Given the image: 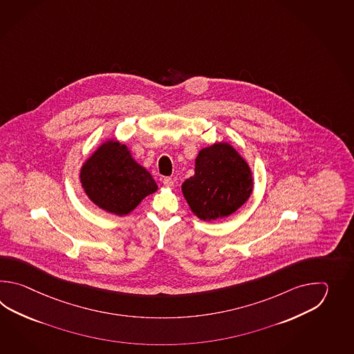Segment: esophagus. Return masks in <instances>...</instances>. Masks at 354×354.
<instances>
[{"label": "esophagus", "instance_id": "esophagus-1", "mask_svg": "<svg viewBox=\"0 0 354 354\" xmlns=\"http://www.w3.org/2000/svg\"><path fill=\"white\" fill-rule=\"evenodd\" d=\"M163 185H165V187L172 188L174 187V180H172L171 177H166V178L163 180Z\"/></svg>", "mask_w": 354, "mask_h": 354}]
</instances>
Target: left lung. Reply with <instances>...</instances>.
<instances>
[{
    "label": "left lung",
    "instance_id": "left-lung-1",
    "mask_svg": "<svg viewBox=\"0 0 354 354\" xmlns=\"http://www.w3.org/2000/svg\"><path fill=\"white\" fill-rule=\"evenodd\" d=\"M253 187L248 162L232 144L218 142L198 151L195 174L182 183L180 189L197 218L215 221L241 209Z\"/></svg>",
    "mask_w": 354,
    "mask_h": 354
}]
</instances>
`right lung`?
I'll return each mask as SVG.
<instances>
[{
	"label": "right lung",
	"mask_w": 354,
	"mask_h": 354,
	"mask_svg": "<svg viewBox=\"0 0 354 354\" xmlns=\"http://www.w3.org/2000/svg\"><path fill=\"white\" fill-rule=\"evenodd\" d=\"M80 182L91 203L118 216L128 215L158 189L149 171L116 139L105 140L83 162Z\"/></svg>",
	"instance_id": "1"
}]
</instances>
